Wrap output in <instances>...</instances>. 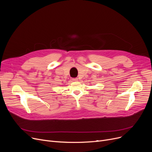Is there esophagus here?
Masks as SVG:
<instances>
[{
  "instance_id": "obj_1",
  "label": "esophagus",
  "mask_w": 152,
  "mask_h": 152,
  "mask_svg": "<svg viewBox=\"0 0 152 152\" xmlns=\"http://www.w3.org/2000/svg\"><path fill=\"white\" fill-rule=\"evenodd\" d=\"M72 80H73V81H77L78 79L77 78H73Z\"/></svg>"
}]
</instances>
